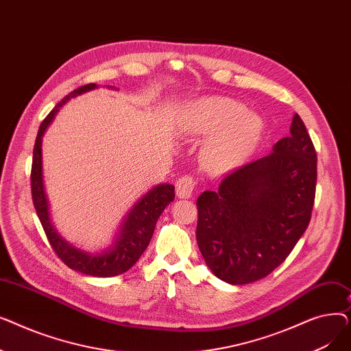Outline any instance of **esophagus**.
I'll return each mask as SVG.
<instances>
[{
    "instance_id": "34e87169",
    "label": "esophagus",
    "mask_w": 351,
    "mask_h": 351,
    "mask_svg": "<svg viewBox=\"0 0 351 351\" xmlns=\"http://www.w3.org/2000/svg\"><path fill=\"white\" fill-rule=\"evenodd\" d=\"M196 182L191 175L182 176L176 180V195L180 199H189L195 191Z\"/></svg>"
}]
</instances>
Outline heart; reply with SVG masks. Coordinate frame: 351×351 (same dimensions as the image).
I'll list each match as a JSON object with an SVG mask.
<instances>
[{
  "instance_id": "1",
  "label": "heart",
  "mask_w": 351,
  "mask_h": 351,
  "mask_svg": "<svg viewBox=\"0 0 351 351\" xmlns=\"http://www.w3.org/2000/svg\"><path fill=\"white\" fill-rule=\"evenodd\" d=\"M262 118L247 112L243 104L230 98H202L191 105L182 122V134L208 138L200 159L210 173H228L241 166L259 145Z\"/></svg>"
}]
</instances>
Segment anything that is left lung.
<instances>
[{
	"label": "left lung",
	"instance_id": "1",
	"mask_svg": "<svg viewBox=\"0 0 351 351\" xmlns=\"http://www.w3.org/2000/svg\"><path fill=\"white\" fill-rule=\"evenodd\" d=\"M317 156L302 118L265 158L239 168L219 191L197 197L196 241L208 267L230 285L266 278L306 232L316 195Z\"/></svg>",
	"mask_w": 351,
	"mask_h": 351
}]
</instances>
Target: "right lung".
I'll return each instance as SVG.
<instances>
[{"instance_id":"obj_1","label":"right lung","mask_w":351,"mask_h":351,"mask_svg":"<svg viewBox=\"0 0 351 351\" xmlns=\"http://www.w3.org/2000/svg\"><path fill=\"white\" fill-rule=\"evenodd\" d=\"M97 84H89L72 90L49 115L43 121L38 135L35 139L34 156H32V171H31V191L32 202L40 217V222L45 230L48 242L57 253L60 259L72 270L81 271L95 278H112L125 273L131 269L142 256L145 249L149 245L156 222L165 208L175 199V186L171 183H159L152 189L142 195V197L131 208L118 228L112 245L102 250L88 252L73 246L57 232L51 222L49 204L44 188L43 176V138L48 126L57 117L60 109L72 98H77L89 90L97 89ZM110 89H117L109 86Z\"/></svg>"}]
</instances>
